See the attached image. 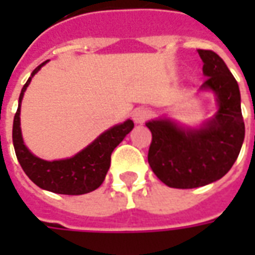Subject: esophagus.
Here are the masks:
<instances>
[{
  "label": "esophagus",
  "mask_w": 255,
  "mask_h": 255,
  "mask_svg": "<svg viewBox=\"0 0 255 255\" xmlns=\"http://www.w3.org/2000/svg\"><path fill=\"white\" fill-rule=\"evenodd\" d=\"M150 116H151V112L147 108H139V109H136L132 113L133 122L136 123V124H143L144 122L149 120Z\"/></svg>",
  "instance_id": "1"
}]
</instances>
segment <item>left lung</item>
Here are the masks:
<instances>
[{
    "instance_id": "1",
    "label": "left lung",
    "mask_w": 255,
    "mask_h": 255,
    "mask_svg": "<svg viewBox=\"0 0 255 255\" xmlns=\"http://www.w3.org/2000/svg\"><path fill=\"white\" fill-rule=\"evenodd\" d=\"M206 80L201 91L216 97L217 112L198 128L183 127L166 117L146 123L151 131L149 160L154 175L173 188H197L230 171L245 140L241 91L223 58L198 49Z\"/></svg>"
}]
</instances>
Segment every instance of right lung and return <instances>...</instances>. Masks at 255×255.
<instances>
[{
	"label": "right lung",
	"mask_w": 255,
	"mask_h": 255,
	"mask_svg": "<svg viewBox=\"0 0 255 255\" xmlns=\"http://www.w3.org/2000/svg\"><path fill=\"white\" fill-rule=\"evenodd\" d=\"M42 63L36 67L27 83L23 86L19 97V108L13 119V129H12V139H13L14 151L19 160V164L25 172V175L35 183L38 187L56 192V194H65V195H82L90 191H94L100 187L109 166H111L112 151L116 149L117 144L126 138V135L132 131L133 122L126 120L122 124L106 129L91 143L80 150L78 154L71 158L56 161H46L36 157L27 149L21 136L20 128V105L24 91L28 87L31 79L41 69L45 64Z\"/></svg>",
	"instance_id": "right-lung-1"
}]
</instances>
